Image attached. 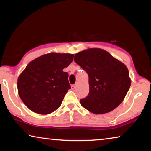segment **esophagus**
<instances>
[{"label":"esophagus","mask_w":151,"mask_h":151,"mask_svg":"<svg viewBox=\"0 0 151 151\" xmlns=\"http://www.w3.org/2000/svg\"><path fill=\"white\" fill-rule=\"evenodd\" d=\"M75 88H76V85L71 86V89H72V90H75Z\"/></svg>","instance_id":"34e87169"}]
</instances>
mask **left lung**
I'll return each instance as SVG.
<instances>
[{
	"label": "left lung",
	"mask_w": 151,
	"mask_h": 151,
	"mask_svg": "<svg viewBox=\"0 0 151 151\" xmlns=\"http://www.w3.org/2000/svg\"><path fill=\"white\" fill-rule=\"evenodd\" d=\"M74 60L88 75L89 93L80 100L84 108L94 114H104L123 101L131 84L124 63L98 48L76 53Z\"/></svg>",
	"instance_id": "left-lung-1"
}]
</instances>
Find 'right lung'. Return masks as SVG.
Masks as SVG:
<instances>
[{
  "instance_id": "obj_1",
  "label": "right lung",
  "mask_w": 151,
  "mask_h": 151,
  "mask_svg": "<svg viewBox=\"0 0 151 151\" xmlns=\"http://www.w3.org/2000/svg\"><path fill=\"white\" fill-rule=\"evenodd\" d=\"M74 55L51 52L30 62L19 75L18 93L30 111L40 114L52 113L61 105L70 86L68 74L63 69Z\"/></svg>"
}]
</instances>
